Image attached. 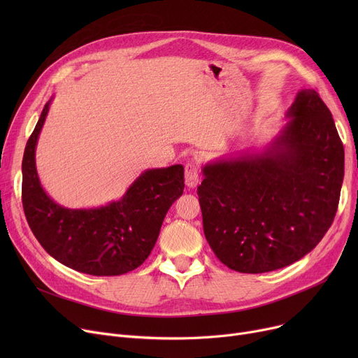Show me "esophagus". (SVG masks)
Listing matches in <instances>:
<instances>
[{
    "mask_svg": "<svg viewBox=\"0 0 358 358\" xmlns=\"http://www.w3.org/2000/svg\"><path fill=\"white\" fill-rule=\"evenodd\" d=\"M184 180H185L187 187H190V189H194V187L199 184L200 174H199V168L194 162L185 164V166H184Z\"/></svg>",
    "mask_w": 358,
    "mask_h": 358,
    "instance_id": "34e87169",
    "label": "esophagus"
}]
</instances>
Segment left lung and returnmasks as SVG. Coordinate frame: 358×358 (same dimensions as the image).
I'll use <instances>...</instances> for the list:
<instances>
[{
  "label": "left lung",
  "instance_id": "1",
  "mask_svg": "<svg viewBox=\"0 0 358 358\" xmlns=\"http://www.w3.org/2000/svg\"><path fill=\"white\" fill-rule=\"evenodd\" d=\"M290 120L262 154L203 166V231L216 257L239 273H267L310 252L334 222L344 146L315 90H300Z\"/></svg>",
  "mask_w": 358,
  "mask_h": 358
}]
</instances>
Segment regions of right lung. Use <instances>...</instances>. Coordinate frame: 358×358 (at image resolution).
<instances>
[{"label": "right lung", "mask_w": 358, "mask_h": 358, "mask_svg": "<svg viewBox=\"0 0 358 358\" xmlns=\"http://www.w3.org/2000/svg\"><path fill=\"white\" fill-rule=\"evenodd\" d=\"M45 104L23 157V209L45 251L64 266L91 275H120L138 268L158 239L164 217L182 194L184 168L146 169L119 201L97 209H66L42 189L36 143L49 111Z\"/></svg>", "instance_id": "1"}]
</instances>
